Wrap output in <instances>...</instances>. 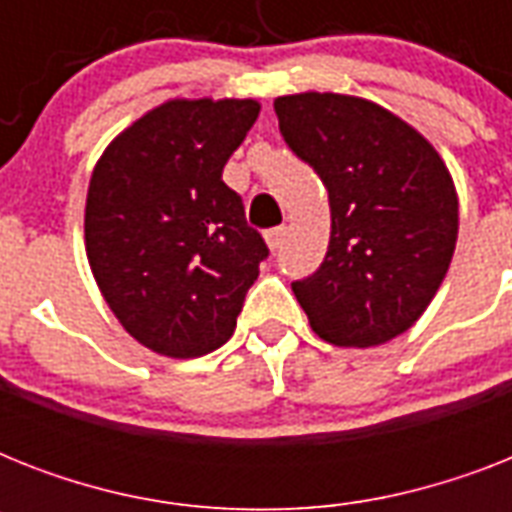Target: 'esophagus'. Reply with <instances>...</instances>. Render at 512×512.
I'll return each instance as SVG.
<instances>
[{
	"label": "esophagus",
	"instance_id": "1",
	"mask_svg": "<svg viewBox=\"0 0 512 512\" xmlns=\"http://www.w3.org/2000/svg\"><path fill=\"white\" fill-rule=\"evenodd\" d=\"M284 233H287V228H284V225H279V228H271V231H265V241H268V247L279 249V244L284 241Z\"/></svg>",
	"mask_w": 512,
	"mask_h": 512
}]
</instances>
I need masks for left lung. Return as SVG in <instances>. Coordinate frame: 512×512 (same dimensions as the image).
<instances>
[{
    "label": "left lung",
    "instance_id": "obj_1",
    "mask_svg": "<svg viewBox=\"0 0 512 512\" xmlns=\"http://www.w3.org/2000/svg\"><path fill=\"white\" fill-rule=\"evenodd\" d=\"M281 138L329 191L324 263L292 281L321 340L372 348L412 327L457 244V193L436 148L369 100L303 92L273 103Z\"/></svg>",
    "mask_w": 512,
    "mask_h": 512
}]
</instances>
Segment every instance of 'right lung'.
<instances>
[{"label": "right lung", "instance_id": "right-lung-1", "mask_svg": "<svg viewBox=\"0 0 512 512\" xmlns=\"http://www.w3.org/2000/svg\"><path fill=\"white\" fill-rule=\"evenodd\" d=\"M255 100H170L127 127L92 172L84 241L108 308L146 348L196 358L231 340L268 257L223 167Z\"/></svg>", "mask_w": 512, "mask_h": 512}]
</instances>
